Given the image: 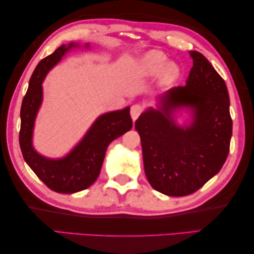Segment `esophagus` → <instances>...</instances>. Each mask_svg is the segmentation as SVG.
Returning <instances> with one entry per match:
<instances>
[{"instance_id":"1","label":"esophagus","mask_w":254,"mask_h":254,"mask_svg":"<svg viewBox=\"0 0 254 254\" xmlns=\"http://www.w3.org/2000/svg\"><path fill=\"white\" fill-rule=\"evenodd\" d=\"M143 112V106L139 105V103H136V105H132L130 108V116L132 120H136L139 117L140 114Z\"/></svg>"}]
</instances>
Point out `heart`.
<instances>
[{"label":"heart","instance_id":"obj_1","mask_svg":"<svg viewBox=\"0 0 254 254\" xmlns=\"http://www.w3.org/2000/svg\"><path fill=\"white\" fill-rule=\"evenodd\" d=\"M159 73L160 83L166 85L177 80L180 69L177 64L168 63V57L161 52H149L140 58L136 69V74L140 78H152Z\"/></svg>","mask_w":254,"mask_h":254}]
</instances>
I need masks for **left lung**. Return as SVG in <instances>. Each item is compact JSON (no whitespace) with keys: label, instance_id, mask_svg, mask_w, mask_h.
Instances as JSON below:
<instances>
[{"label":"left lung","instance_id":"1","mask_svg":"<svg viewBox=\"0 0 254 254\" xmlns=\"http://www.w3.org/2000/svg\"><path fill=\"white\" fill-rule=\"evenodd\" d=\"M193 66L186 86H176L135 123L140 136L145 174L151 186L166 196L182 197L200 189L219 172L230 152L232 118L225 81L208 60L190 52ZM193 114L189 127L172 118L177 109Z\"/></svg>","mask_w":254,"mask_h":254}]
</instances>
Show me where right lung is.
I'll return each instance as SVG.
<instances>
[{"mask_svg": "<svg viewBox=\"0 0 254 254\" xmlns=\"http://www.w3.org/2000/svg\"><path fill=\"white\" fill-rule=\"evenodd\" d=\"M78 45H62L52 55L39 62L29 81L22 100L20 148L27 164L49 189L60 193H74L84 190L99 177L107 147L112 140L130 130L132 120L129 107L100 116L83 139L63 159L52 160L40 155L32 146L35 119L43 101V83L46 74L62 60L66 53ZM89 47V45H86Z\"/></svg>", "mask_w": 254, "mask_h": 254, "instance_id": "obj_1", "label": "right lung"}]
</instances>
